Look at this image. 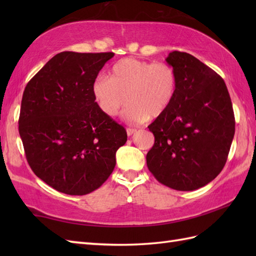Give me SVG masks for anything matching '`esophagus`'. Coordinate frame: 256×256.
<instances>
[{"mask_svg": "<svg viewBox=\"0 0 256 256\" xmlns=\"http://www.w3.org/2000/svg\"><path fill=\"white\" fill-rule=\"evenodd\" d=\"M135 132H136V130L133 128H126V133H128V136H131V135H133Z\"/></svg>", "mask_w": 256, "mask_h": 256, "instance_id": "1", "label": "esophagus"}]
</instances>
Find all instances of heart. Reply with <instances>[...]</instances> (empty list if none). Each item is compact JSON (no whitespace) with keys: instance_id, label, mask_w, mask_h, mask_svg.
I'll use <instances>...</instances> for the list:
<instances>
[{"instance_id":"obj_1","label":"heart","mask_w":256,"mask_h":256,"mask_svg":"<svg viewBox=\"0 0 256 256\" xmlns=\"http://www.w3.org/2000/svg\"><path fill=\"white\" fill-rule=\"evenodd\" d=\"M177 86L176 70L170 64L123 58L111 67L108 77L96 79L92 94L106 116H116L128 100L124 118L130 123H143L167 111Z\"/></svg>"}]
</instances>
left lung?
I'll return each mask as SVG.
<instances>
[{"mask_svg":"<svg viewBox=\"0 0 256 256\" xmlns=\"http://www.w3.org/2000/svg\"><path fill=\"white\" fill-rule=\"evenodd\" d=\"M166 62L176 70L177 92L167 111L148 125L155 142L146 164L160 184L192 192L224 170L234 136V113L224 80L214 70L177 50Z\"/></svg>","mask_w":256,"mask_h":256,"instance_id":"left-lung-1","label":"left lung"}]
</instances>
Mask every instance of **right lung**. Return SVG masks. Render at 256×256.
Listing matches in <instances>:
<instances>
[{"label": "right lung", "mask_w": 256, "mask_h": 256, "mask_svg": "<svg viewBox=\"0 0 256 256\" xmlns=\"http://www.w3.org/2000/svg\"><path fill=\"white\" fill-rule=\"evenodd\" d=\"M113 56L59 52L25 86L18 132L26 160L38 178L60 192L84 196L101 187L128 140L92 94L98 74Z\"/></svg>", "instance_id": "add662e5"}]
</instances>
